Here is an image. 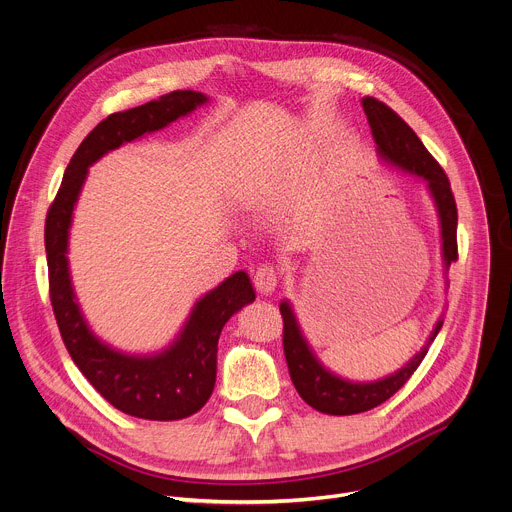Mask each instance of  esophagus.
Instances as JSON below:
<instances>
[{
  "label": "esophagus",
  "instance_id": "34e87169",
  "mask_svg": "<svg viewBox=\"0 0 512 512\" xmlns=\"http://www.w3.org/2000/svg\"><path fill=\"white\" fill-rule=\"evenodd\" d=\"M277 280H280V273H277V269L271 263L259 265L255 271V277H253L255 288L261 294H271L277 288Z\"/></svg>",
  "mask_w": 512,
  "mask_h": 512
}]
</instances>
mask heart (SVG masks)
Returning <instances> with one entry per match:
<instances>
[{
    "mask_svg": "<svg viewBox=\"0 0 512 512\" xmlns=\"http://www.w3.org/2000/svg\"><path fill=\"white\" fill-rule=\"evenodd\" d=\"M239 196L245 200V202H257L265 196V181L253 173V175H245L241 181H239Z\"/></svg>",
    "mask_w": 512,
    "mask_h": 512,
    "instance_id": "obj_1",
    "label": "heart"
}]
</instances>
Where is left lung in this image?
Wrapping results in <instances>:
<instances>
[{
	"instance_id": "8db88e82",
	"label": "left lung",
	"mask_w": 512,
	"mask_h": 512,
	"mask_svg": "<svg viewBox=\"0 0 512 512\" xmlns=\"http://www.w3.org/2000/svg\"><path fill=\"white\" fill-rule=\"evenodd\" d=\"M361 106L367 116L371 134H374V141L378 145V155L386 163L421 177L427 183L429 194L439 214L443 241L441 251L447 271L449 265L457 261V206L445 171L425 149L421 138L414 134V130L390 106L376 98H363ZM280 312L284 318V353L290 369V378L298 394L306 404H310L318 412L335 416L365 412L392 398L408 382L416 367L421 365L429 351V345L435 341L437 333L443 327V318H439L433 333L427 339V345L404 367L394 371V374L376 382L361 384L335 376L333 371H329L318 361L306 337L302 335V329L288 300H282Z\"/></svg>"
}]
</instances>
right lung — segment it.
<instances>
[{
    "mask_svg": "<svg viewBox=\"0 0 512 512\" xmlns=\"http://www.w3.org/2000/svg\"><path fill=\"white\" fill-rule=\"evenodd\" d=\"M206 102L200 91H171L145 106L102 120L71 157L44 224L51 304L71 359L114 408L147 421H179L208 402L216 384L222 327L255 300L253 284L245 271L232 273L194 304L190 318L167 349L155 355H128L98 339L83 318L69 273V228L89 165L134 138L188 116Z\"/></svg>",
    "mask_w": 512,
    "mask_h": 512,
    "instance_id": "obj_1",
    "label": "right lung"
}]
</instances>
